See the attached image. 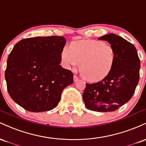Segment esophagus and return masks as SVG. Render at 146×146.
<instances>
[{
	"label": "esophagus",
	"mask_w": 146,
	"mask_h": 146,
	"mask_svg": "<svg viewBox=\"0 0 146 146\" xmlns=\"http://www.w3.org/2000/svg\"><path fill=\"white\" fill-rule=\"evenodd\" d=\"M73 80H74V82H78L79 80V78L78 76H76V75H74L73 76Z\"/></svg>",
	"instance_id": "obj_1"
}]
</instances>
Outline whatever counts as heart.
<instances>
[{"instance_id":"1","label":"heart","mask_w":146,"mask_h":146,"mask_svg":"<svg viewBox=\"0 0 146 146\" xmlns=\"http://www.w3.org/2000/svg\"><path fill=\"white\" fill-rule=\"evenodd\" d=\"M61 59L66 68L80 63V72L83 78L95 82L110 74L116 60V52L113 46L103 41L83 40L64 47Z\"/></svg>"}]
</instances>
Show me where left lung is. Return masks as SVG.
<instances>
[{
	"label": "left lung",
	"instance_id": "8db88e82",
	"mask_svg": "<svg viewBox=\"0 0 146 146\" xmlns=\"http://www.w3.org/2000/svg\"><path fill=\"white\" fill-rule=\"evenodd\" d=\"M110 43L116 52L113 70L106 78L93 84H86L83 100L88 109L110 112L118 109L132 98L139 80L140 60L135 46L114 34L98 38Z\"/></svg>",
	"mask_w": 146,
	"mask_h": 146
}]
</instances>
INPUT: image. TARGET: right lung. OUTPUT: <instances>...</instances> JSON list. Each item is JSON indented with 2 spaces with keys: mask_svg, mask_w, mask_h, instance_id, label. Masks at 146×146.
Returning <instances> with one entry per match:
<instances>
[{
  "mask_svg": "<svg viewBox=\"0 0 146 146\" xmlns=\"http://www.w3.org/2000/svg\"><path fill=\"white\" fill-rule=\"evenodd\" d=\"M66 44L62 36L35 37L15 44L5 73L8 93L25 110L44 112L56 108L73 74L60 65Z\"/></svg>",
  "mask_w": 146,
  "mask_h": 146,
  "instance_id": "obj_1",
  "label": "right lung"
}]
</instances>
